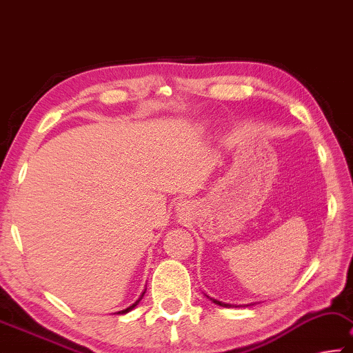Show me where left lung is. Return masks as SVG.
Wrapping results in <instances>:
<instances>
[{
  "label": "left lung",
  "mask_w": 353,
  "mask_h": 353,
  "mask_svg": "<svg viewBox=\"0 0 353 353\" xmlns=\"http://www.w3.org/2000/svg\"><path fill=\"white\" fill-rule=\"evenodd\" d=\"M212 302H214L216 305H221V307H225V308H230V307H234V305H228V303H223V302H219V300L216 299H211Z\"/></svg>",
  "instance_id": "1"
}]
</instances>
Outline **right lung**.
Returning a JSON list of instances; mask_svg holds the SVG:
<instances>
[{"instance_id": "right-lung-1", "label": "right lung", "mask_w": 353, "mask_h": 353, "mask_svg": "<svg viewBox=\"0 0 353 353\" xmlns=\"http://www.w3.org/2000/svg\"><path fill=\"white\" fill-rule=\"evenodd\" d=\"M142 297H143V296H142ZM142 297H141V299H142ZM141 299H139V300H141ZM139 300H137V302H136V303H132V305H131V307H128V308H126V310H122V311H119V314H125V313H128V311H131V310H132V308H134V307H136V305L139 303Z\"/></svg>"}]
</instances>
